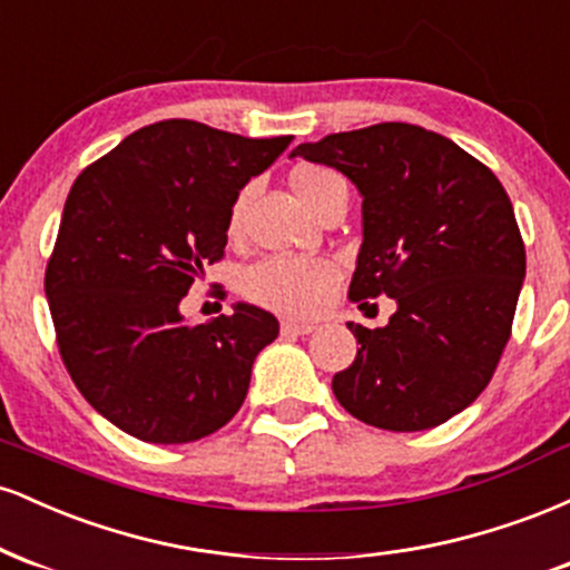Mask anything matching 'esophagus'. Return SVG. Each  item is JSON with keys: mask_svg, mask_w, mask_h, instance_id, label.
Wrapping results in <instances>:
<instances>
[{"mask_svg": "<svg viewBox=\"0 0 570 570\" xmlns=\"http://www.w3.org/2000/svg\"><path fill=\"white\" fill-rule=\"evenodd\" d=\"M311 332H313V324L307 322H292V318L281 322V335L284 337H303V335H311Z\"/></svg>", "mask_w": 570, "mask_h": 570, "instance_id": "34e87169", "label": "esophagus"}]
</instances>
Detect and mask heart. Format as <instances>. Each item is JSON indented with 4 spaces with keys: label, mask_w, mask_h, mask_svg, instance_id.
<instances>
[{
    "label": "heart",
    "mask_w": 570,
    "mask_h": 570,
    "mask_svg": "<svg viewBox=\"0 0 570 570\" xmlns=\"http://www.w3.org/2000/svg\"><path fill=\"white\" fill-rule=\"evenodd\" d=\"M292 187L305 206L318 212V206L337 189H345V179L337 171L316 163H305L292 171ZM246 193L235 198L227 230L238 233L244 219ZM340 267L324 257H265L248 265L240 278V292L248 303L284 313V316H311L324 305L332 286L337 284Z\"/></svg>",
    "instance_id": "heart-1"
}]
</instances>
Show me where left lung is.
<instances>
[{
    "instance_id": "8db88e82",
    "label": "left lung",
    "mask_w": 570,
    "mask_h": 570,
    "mask_svg": "<svg viewBox=\"0 0 570 570\" xmlns=\"http://www.w3.org/2000/svg\"><path fill=\"white\" fill-rule=\"evenodd\" d=\"M292 155L362 193L364 240L348 297L396 299L389 324H348L362 348L332 377L337 402L385 431L450 421L485 391L509 335L525 246L495 174L410 122L345 130Z\"/></svg>"
}]
</instances>
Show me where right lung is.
Listing matches in <instances>:
<instances>
[{"label":"right lung","mask_w":570,"mask_h":570,"mask_svg":"<svg viewBox=\"0 0 570 570\" xmlns=\"http://www.w3.org/2000/svg\"><path fill=\"white\" fill-rule=\"evenodd\" d=\"M289 144L163 120L71 185L45 271L58 351L90 407L136 440H203L244 404L276 316L238 303L189 324L179 303L225 257L240 189Z\"/></svg>","instance_id":"obj_1"}]
</instances>
